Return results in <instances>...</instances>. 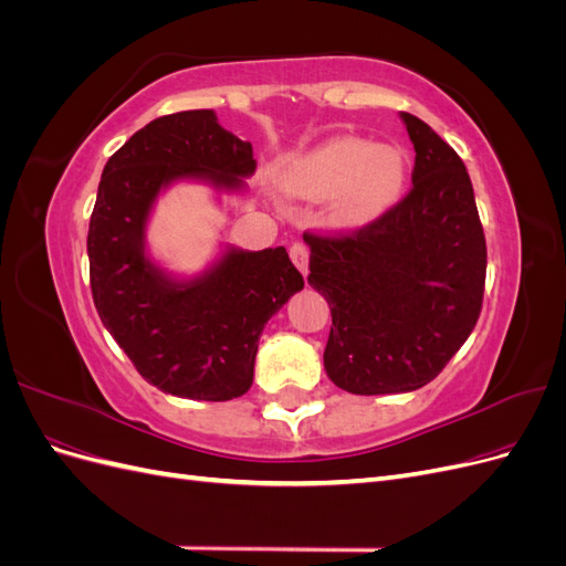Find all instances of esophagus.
I'll list each match as a JSON object with an SVG mask.
<instances>
[{"label":"esophagus","instance_id":"esophagus-1","mask_svg":"<svg viewBox=\"0 0 566 566\" xmlns=\"http://www.w3.org/2000/svg\"><path fill=\"white\" fill-rule=\"evenodd\" d=\"M290 260H293L295 266L302 271V276H306V271H310V248L295 243L290 248Z\"/></svg>","mask_w":566,"mask_h":566}]
</instances>
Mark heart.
Here are the masks:
<instances>
[{
	"mask_svg": "<svg viewBox=\"0 0 566 566\" xmlns=\"http://www.w3.org/2000/svg\"><path fill=\"white\" fill-rule=\"evenodd\" d=\"M283 191L328 202V221L342 231L370 227L397 205L408 184V156L394 144L333 136L297 153L279 169Z\"/></svg>",
	"mask_w": 566,
	"mask_h": 566,
	"instance_id": "heart-1",
	"label": "heart"
}]
</instances>
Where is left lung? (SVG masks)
Returning a JSON list of instances; mask_svg holds the SVG:
<instances>
[{
	"label": "left lung",
	"instance_id": "obj_1",
	"mask_svg": "<svg viewBox=\"0 0 566 566\" xmlns=\"http://www.w3.org/2000/svg\"><path fill=\"white\" fill-rule=\"evenodd\" d=\"M413 188L375 224L347 238L304 233L310 285L331 304L323 352L328 378L352 394L424 387L474 328L486 279V241L458 153L410 113Z\"/></svg>",
	"mask_w": 566,
	"mask_h": 566
}]
</instances>
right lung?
Listing matches in <instances>:
<instances>
[{"label":"right lung","mask_w":566,"mask_h":566,"mask_svg":"<svg viewBox=\"0 0 566 566\" xmlns=\"http://www.w3.org/2000/svg\"><path fill=\"white\" fill-rule=\"evenodd\" d=\"M254 167L252 144L221 127L214 111H184L136 132L101 175L87 235L96 312L142 378L172 397H243L266 321L304 287L285 248L221 243L193 276L169 271L148 250L150 217L167 188L241 193Z\"/></svg>","instance_id":"1"}]
</instances>
